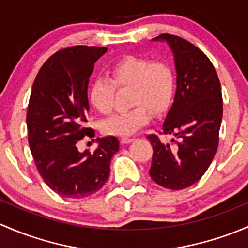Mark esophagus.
<instances>
[{"label":"esophagus","instance_id":"obj_1","mask_svg":"<svg viewBox=\"0 0 248 248\" xmlns=\"http://www.w3.org/2000/svg\"><path fill=\"white\" fill-rule=\"evenodd\" d=\"M134 141V139L132 137H122L121 139V142L124 143V144H126V143H130Z\"/></svg>","mask_w":248,"mask_h":248}]
</instances>
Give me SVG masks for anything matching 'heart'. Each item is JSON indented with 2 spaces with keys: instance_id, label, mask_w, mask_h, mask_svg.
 Wrapping results in <instances>:
<instances>
[{
  "instance_id": "obj_1",
  "label": "heart",
  "mask_w": 248,
  "mask_h": 248,
  "mask_svg": "<svg viewBox=\"0 0 248 248\" xmlns=\"http://www.w3.org/2000/svg\"><path fill=\"white\" fill-rule=\"evenodd\" d=\"M106 75L107 78H96L89 87L91 105L101 114H111L116 89L130 88V105L134 106L104 122L101 129L107 135L135 134L150 121L152 112L159 116L172 105L175 73L168 61L126 55L112 63L107 68Z\"/></svg>"
}]
</instances>
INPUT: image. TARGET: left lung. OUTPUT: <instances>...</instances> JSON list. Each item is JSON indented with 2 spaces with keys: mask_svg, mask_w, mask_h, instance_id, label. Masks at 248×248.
<instances>
[{
  "mask_svg": "<svg viewBox=\"0 0 248 248\" xmlns=\"http://www.w3.org/2000/svg\"><path fill=\"white\" fill-rule=\"evenodd\" d=\"M155 39L170 44L177 68V92L159 135L147 139L153 145L149 174L160 186L183 190L203 177L219 141L223 103L217 73L208 56L178 35L163 33ZM160 134H172L170 143Z\"/></svg>",
  "mask_w": 248,
  "mask_h": 248,
  "instance_id": "8db88e82",
  "label": "left lung"
}]
</instances>
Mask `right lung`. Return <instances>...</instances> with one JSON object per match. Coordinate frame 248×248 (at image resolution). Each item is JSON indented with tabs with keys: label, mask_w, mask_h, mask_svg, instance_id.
Returning a JSON list of instances; mask_svg holds the SVG:
<instances>
[{
	"label": "right lung",
	"mask_w": 248,
	"mask_h": 248,
	"mask_svg": "<svg viewBox=\"0 0 248 248\" xmlns=\"http://www.w3.org/2000/svg\"><path fill=\"white\" fill-rule=\"evenodd\" d=\"M106 47H65L53 53L38 71L26 114L29 144L45 184L62 197L83 198L108 179L111 157L118 152L114 136L99 139L94 152L80 153L78 142L95 132L87 127L89 76Z\"/></svg>",
	"instance_id": "1"
}]
</instances>
